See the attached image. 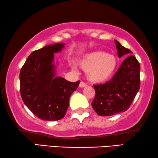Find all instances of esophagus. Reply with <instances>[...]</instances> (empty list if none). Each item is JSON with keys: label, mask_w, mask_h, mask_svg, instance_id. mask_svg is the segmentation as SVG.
<instances>
[{"label": "esophagus", "mask_w": 158, "mask_h": 158, "mask_svg": "<svg viewBox=\"0 0 158 158\" xmlns=\"http://www.w3.org/2000/svg\"><path fill=\"white\" fill-rule=\"evenodd\" d=\"M79 86L81 88H84V87H85V86H87V85H86V84L84 83L83 81H81V83H80V84H79Z\"/></svg>", "instance_id": "34e87169"}]
</instances>
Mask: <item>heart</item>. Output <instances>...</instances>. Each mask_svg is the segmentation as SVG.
Returning a JSON list of instances; mask_svg holds the SVG:
<instances>
[{"label":"heart","instance_id":"b5f03b06","mask_svg":"<svg viewBox=\"0 0 158 158\" xmlns=\"http://www.w3.org/2000/svg\"><path fill=\"white\" fill-rule=\"evenodd\" d=\"M117 61L112 55L103 51H95L85 55L79 62V65L86 71L90 81L101 83L110 78L115 70Z\"/></svg>","mask_w":158,"mask_h":158}]
</instances>
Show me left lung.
Returning <instances> with one entry per match:
<instances>
[{"instance_id": "left-lung-1", "label": "left lung", "mask_w": 158, "mask_h": 158, "mask_svg": "<svg viewBox=\"0 0 158 158\" xmlns=\"http://www.w3.org/2000/svg\"><path fill=\"white\" fill-rule=\"evenodd\" d=\"M118 57L132 53L114 40ZM96 96L92 106L99 116H112L129 109L140 88V64L134 55H129L109 81L94 85Z\"/></svg>"}]
</instances>
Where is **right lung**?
Listing matches in <instances>:
<instances>
[{
    "instance_id": "obj_1",
    "label": "right lung",
    "mask_w": 158,
    "mask_h": 158,
    "mask_svg": "<svg viewBox=\"0 0 158 158\" xmlns=\"http://www.w3.org/2000/svg\"><path fill=\"white\" fill-rule=\"evenodd\" d=\"M63 45H49L34 51L21 69V98L40 119L57 121L63 118L71 94L81 82L72 83L63 77H55L54 52L61 50Z\"/></svg>"
}]
</instances>
